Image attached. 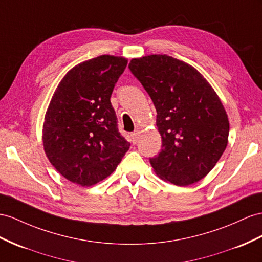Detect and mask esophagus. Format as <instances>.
Here are the masks:
<instances>
[{
    "instance_id": "esophagus-1",
    "label": "esophagus",
    "mask_w": 262,
    "mask_h": 262,
    "mask_svg": "<svg viewBox=\"0 0 262 262\" xmlns=\"http://www.w3.org/2000/svg\"><path fill=\"white\" fill-rule=\"evenodd\" d=\"M138 134H139L138 130H136V132H134V133L130 134V139H132V142H133L134 144L137 143V140H138Z\"/></svg>"
}]
</instances>
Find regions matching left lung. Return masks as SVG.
Returning <instances> with one entry per match:
<instances>
[{
    "mask_svg": "<svg viewBox=\"0 0 262 262\" xmlns=\"http://www.w3.org/2000/svg\"><path fill=\"white\" fill-rule=\"evenodd\" d=\"M128 67L157 112L163 144L149 158L154 170L177 186L199 182L228 144L229 120L216 92L191 65L166 54L133 58Z\"/></svg>",
    "mask_w": 262,
    "mask_h": 262,
    "instance_id": "1",
    "label": "left lung"
}]
</instances>
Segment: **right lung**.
I'll use <instances>...</instances> for the list:
<instances>
[{
  "label": "right lung",
  "mask_w": 262,
  "mask_h": 262,
  "mask_svg": "<svg viewBox=\"0 0 262 262\" xmlns=\"http://www.w3.org/2000/svg\"><path fill=\"white\" fill-rule=\"evenodd\" d=\"M126 66V58L113 55L85 61L67 72L51 99L43 124L44 150L54 168L74 184L102 182L129 149L111 104Z\"/></svg>",
  "instance_id": "right-lung-1"
}]
</instances>
